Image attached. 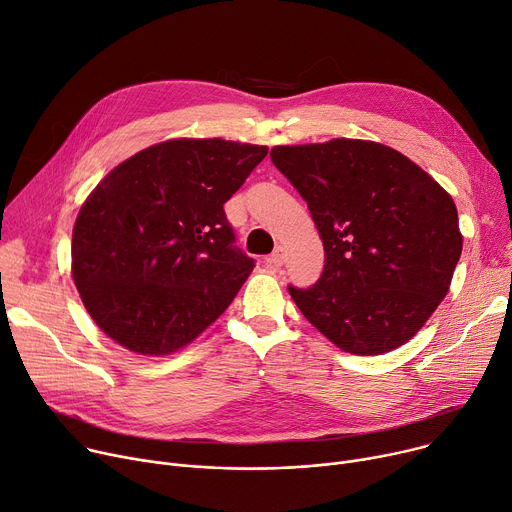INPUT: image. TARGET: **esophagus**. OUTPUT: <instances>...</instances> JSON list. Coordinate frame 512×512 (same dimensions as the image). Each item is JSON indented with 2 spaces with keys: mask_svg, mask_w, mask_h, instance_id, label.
I'll return each mask as SVG.
<instances>
[{
  "mask_svg": "<svg viewBox=\"0 0 512 512\" xmlns=\"http://www.w3.org/2000/svg\"><path fill=\"white\" fill-rule=\"evenodd\" d=\"M265 261H267L269 265H273V267H282V265H284V249L280 247L275 253H271Z\"/></svg>",
  "mask_w": 512,
  "mask_h": 512,
  "instance_id": "34e87169",
  "label": "esophagus"
}]
</instances>
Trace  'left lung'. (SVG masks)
I'll return each mask as SVG.
<instances>
[{
	"label": "left lung",
	"mask_w": 512,
	"mask_h": 512,
	"mask_svg": "<svg viewBox=\"0 0 512 512\" xmlns=\"http://www.w3.org/2000/svg\"><path fill=\"white\" fill-rule=\"evenodd\" d=\"M271 161L306 200L324 245L318 282L288 288L306 320L353 355L410 341L447 296L461 255L453 198L374 141L273 147Z\"/></svg>",
	"instance_id": "1"
}]
</instances>
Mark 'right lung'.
Instances as JSON below:
<instances>
[{
	"mask_svg": "<svg viewBox=\"0 0 512 512\" xmlns=\"http://www.w3.org/2000/svg\"><path fill=\"white\" fill-rule=\"evenodd\" d=\"M267 147L173 138L114 167L83 202L71 273L98 327L136 355L190 345L235 300L255 261L224 204Z\"/></svg>",
	"mask_w": 512,
	"mask_h": 512,
	"instance_id": "obj_1",
	"label": "right lung"
}]
</instances>
